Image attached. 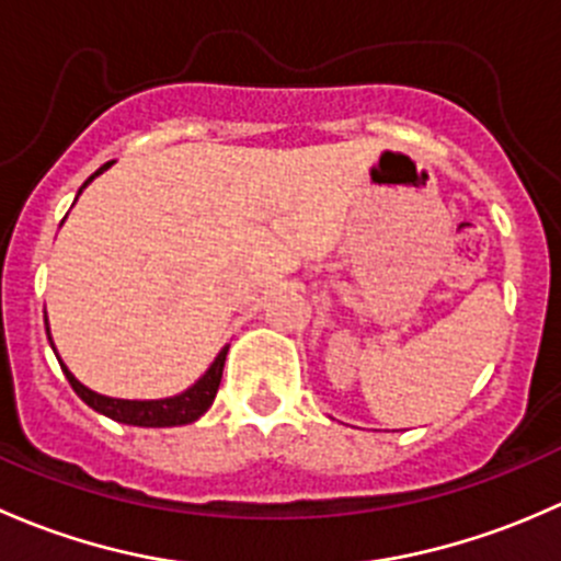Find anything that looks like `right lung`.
<instances>
[{
	"instance_id": "1",
	"label": "right lung",
	"mask_w": 561,
	"mask_h": 561,
	"mask_svg": "<svg viewBox=\"0 0 561 561\" xmlns=\"http://www.w3.org/2000/svg\"><path fill=\"white\" fill-rule=\"evenodd\" d=\"M107 165H111V162H107ZM107 165L100 168L94 175L103 173ZM94 175H89V179L83 181V186H87ZM78 195H81V192H78ZM45 325H48V320H45ZM45 331H48V328H45ZM48 342H50V331H48ZM225 355H228V347L217 355V360L211 364V369H208L206 375H203L190 390H184L181 396H173V399H157V401H127V399H111V396L94 393V390L81 386V382L70 375V369L61 364V360L59 364H61V371H65V377L70 380L72 390H76V393L81 396V399L87 401L92 410L103 412V415L113 417V421H118V423H127V426L165 428V426H186V423L197 421V417H201L203 412L214 404V396H217L219 382H222Z\"/></svg>"
}]
</instances>
